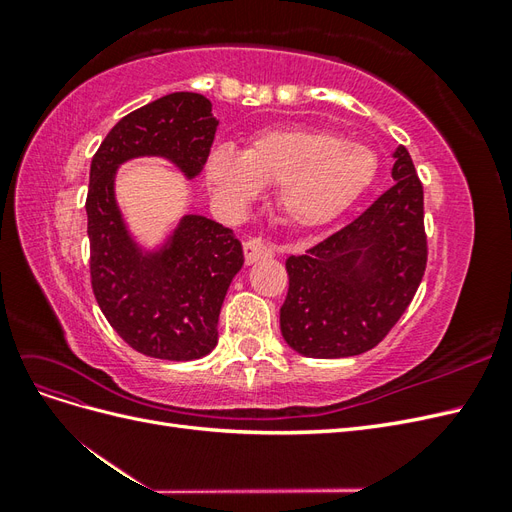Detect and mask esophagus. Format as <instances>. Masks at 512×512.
Masks as SVG:
<instances>
[{"label":"esophagus","mask_w":512,"mask_h":512,"mask_svg":"<svg viewBox=\"0 0 512 512\" xmlns=\"http://www.w3.org/2000/svg\"><path fill=\"white\" fill-rule=\"evenodd\" d=\"M243 254H245L247 265H252V262H256V260L271 258L273 247L267 245L265 241H260V239H250V241L243 243Z\"/></svg>","instance_id":"1"}]
</instances>
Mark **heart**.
Returning a JSON list of instances; mask_svg holds the SVG:
<instances>
[{"label":"heart","instance_id":"heart-1","mask_svg":"<svg viewBox=\"0 0 512 512\" xmlns=\"http://www.w3.org/2000/svg\"><path fill=\"white\" fill-rule=\"evenodd\" d=\"M378 170L367 145L329 130L284 128L256 136L241 156L215 149L207 160L213 194L230 207H245L260 185L277 188V207L301 228L331 222L359 198Z\"/></svg>","mask_w":512,"mask_h":512}]
</instances>
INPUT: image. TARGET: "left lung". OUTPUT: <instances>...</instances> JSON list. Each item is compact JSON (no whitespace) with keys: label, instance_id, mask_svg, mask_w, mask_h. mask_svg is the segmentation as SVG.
I'll return each mask as SVG.
<instances>
[{"label":"left lung","instance_id":"obj_1","mask_svg":"<svg viewBox=\"0 0 512 512\" xmlns=\"http://www.w3.org/2000/svg\"><path fill=\"white\" fill-rule=\"evenodd\" d=\"M395 183L359 218L301 256H288L280 309L286 344L312 359L378 346L404 316L427 267L423 183L397 147Z\"/></svg>","mask_w":512,"mask_h":512}]
</instances>
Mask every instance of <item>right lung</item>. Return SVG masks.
I'll use <instances>...</instances> for the list:
<instances>
[{"mask_svg": "<svg viewBox=\"0 0 512 512\" xmlns=\"http://www.w3.org/2000/svg\"><path fill=\"white\" fill-rule=\"evenodd\" d=\"M218 121L211 102L192 91L153 100L117 121L89 170V273L108 324L136 352L192 361L218 344V320L243 247L230 228L185 215L168 245L143 254L115 203V170L141 156H160L192 179L203 170Z\"/></svg>", "mask_w": 512, "mask_h": 512, "instance_id": "add662e5", "label": "right lung"}]
</instances>
